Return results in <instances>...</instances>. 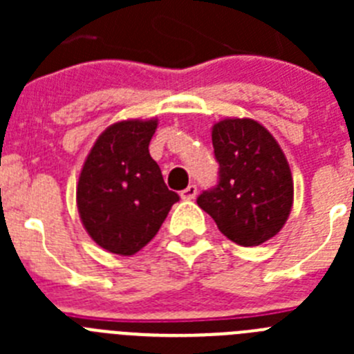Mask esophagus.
<instances>
[{
	"label": "esophagus",
	"mask_w": 354,
	"mask_h": 354,
	"mask_svg": "<svg viewBox=\"0 0 354 354\" xmlns=\"http://www.w3.org/2000/svg\"><path fill=\"white\" fill-rule=\"evenodd\" d=\"M195 196H196V186H195V184H189L186 189H183V192H180V198H183V200H193Z\"/></svg>",
	"instance_id": "34e87169"
}]
</instances>
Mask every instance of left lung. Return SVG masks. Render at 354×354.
Wrapping results in <instances>:
<instances>
[{
	"label": "left lung",
	"mask_w": 354,
	"mask_h": 354,
	"mask_svg": "<svg viewBox=\"0 0 354 354\" xmlns=\"http://www.w3.org/2000/svg\"><path fill=\"white\" fill-rule=\"evenodd\" d=\"M211 134L220 180L196 204L230 241L262 245L282 230L292 209L294 183L286 154L253 118H223Z\"/></svg>",
	"instance_id": "left-lung-1"
}]
</instances>
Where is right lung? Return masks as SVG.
Instances as JSON below:
<instances>
[{
	"mask_svg": "<svg viewBox=\"0 0 354 354\" xmlns=\"http://www.w3.org/2000/svg\"><path fill=\"white\" fill-rule=\"evenodd\" d=\"M158 118L106 127L84 159L76 187L77 212L101 248L129 257L158 234L179 195L162 180L149 143Z\"/></svg>",
	"mask_w": 354,
	"mask_h": 354,
	"instance_id": "1",
	"label": "right lung"
}]
</instances>
